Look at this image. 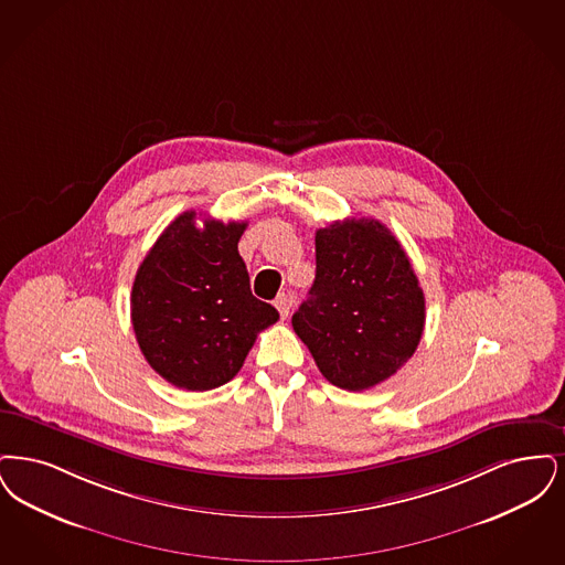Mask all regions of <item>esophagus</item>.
Segmentation results:
<instances>
[{"mask_svg":"<svg viewBox=\"0 0 565 565\" xmlns=\"http://www.w3.org/2000/svg\"><path fill=\"white\" fill-rule=\"evenodd\" d=\"M274 306H276V310L280 312V317H282V319H287V317H289V312H291V299H289V295H278V297L274 299Z\"/></svg>","mask_w":565,"mask_h":565,"instance_id":"esophagus-1","label":"esophagus"}]
</instances>
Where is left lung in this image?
Segmentation results:
<instances>
[{
  "instance_id": "left-lung-1",
  "label": "left lung",
  "mask_w": 565,
  "mask_h": 565,
  "mask_svg": "<svg viewBox=\"0 0 565 565\" xmlns=\"http://www.w3.org/2000/svg\"><path fill=\"white\" fill-rule=\"evenodd\" d=\"M424 294L407 253L380 221H333L317 230V278L294 329L338 388L367 391L416 352Z\"/></svg>"
}]
</instances>
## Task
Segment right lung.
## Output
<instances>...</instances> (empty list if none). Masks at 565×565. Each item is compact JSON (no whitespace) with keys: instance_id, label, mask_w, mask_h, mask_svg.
<instances>
[{"instance_id":"1","label":"right lung","mask_w":565,"mask_h":565,"mask_svg":"<svg viewBox=\"0 0 565 565\" xmlns=\"http://www.w3.org/2000/svg\"><path fill=\"white\" fill-rule=\"evenodd\" d=\"M246 221H202L181 213L139 266L130 319L151 369L172 386L202 393L227 384L257 333L278 320L250 294L238 253Z\"/></svg>"}]
</instances>
